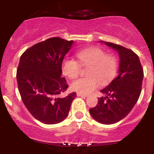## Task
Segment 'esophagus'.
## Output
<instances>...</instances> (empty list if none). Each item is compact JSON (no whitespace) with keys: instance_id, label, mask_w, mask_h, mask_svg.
<instances>
[{"instance_id":"34e87169","label":"esophagus","mask_w":154,"mask_h":154,"mask_svg":"<svg viewBox=\"0 0 154 154\" xmlns=\"http://www.w3.org/2000/svg\"><path fill=\"white\" fill-rule=\"evenodd\" d=\"M77 96H79V97H88V95H83V94H82V93H77Z\"/></svg>"}]
</instances>
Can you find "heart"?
Masks as SVG:
<instances>
[{
  "label": "heart",
  "mask_w": 154,
  "mask_h": 154,
  "mask_svg": "<svg viewBox=\"0 0 154 154\" xmlns=\"http://www.w3.org/2000/svg\"><path fill=\"white\" fill-rule=\"evenodd\" d=\"M78 61L66 57L63 59L61 69L63 74L70 79L78 77L82 66H89L88 77L79 78L71 84L72 91L82 94H89L99 87L100 82L106 83L115 75L117 61L114 56L106 54L98 47H89L76 54Z\"/></svg>",
  "instance_id": "b5f03b06"
}]
</instances>
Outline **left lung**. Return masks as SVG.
Here are the masks:
<instances>
[{
  "label": "left lung",
  "instance_id": "1",
  "mask_svg": "<svg viewBox=\"0 0 154 154\" xmlns=\"http://www.w3.org/2000/svg\"><path fill=\"white\" fill-rule=\"evenodd\" d=\"M119 53V75L100 92L106 96L98 98L96 106L90 109L92 117L98 122H118L131 111L141 93L143 69L138 56L122 45L104 42Z\"/></svg>",
  "mask_w": 154,
  "mask_h": 154
}]
</instances>
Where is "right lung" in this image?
Wrapping results in <instances>:
<instances>
[{
    "instance_id": "right-lung-1",
    "label": "right lung",
    "mask_w": 154,
    "mask_h": 154,
    "mask_svg": "<svg viewBox=\"0 0 154 154\" xmlns=\"http://www.w3.org/2000/svg\"><path fill=\"white\" fill-rule=\"evenodd\" d=\"M74 41L55 37L35 44L20 57L17 79L21 98L36 119L46 125L62 122L76 93L61 98L68 84L61 77V65Z\"/></svg>"
}]
</instances>
